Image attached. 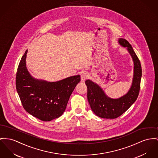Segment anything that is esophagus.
Here are the masks:
<instances>
[{"mask_svg": "<svg viewBox=\"0 0 158 158\" xmlns=\"http://www.w3.org/2000/svg\"><path fill=\"white\" fill-rule=\"evenodd\" d=\"M89 77V75L87 73H83V74L81 75V81H84L85 80H86Z\"/></svg>", "mask_w": 158, "mask_h": 158, "instance_id": "34e87169", "label": "esophagus"}]
</instances>
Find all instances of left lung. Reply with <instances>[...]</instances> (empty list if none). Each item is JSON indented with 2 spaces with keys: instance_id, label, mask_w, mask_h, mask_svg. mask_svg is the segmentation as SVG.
<instances>
[{
  "instance_id": "left-lung-1",
  "label": "left lung",
  "mask_w": 158,
  "mask_h": 158,
  "mask_svg": "<svg viewBox=\"0 0 158 158\" xmlns=\"http://www.w3.org/2000/svg\"><path fill=\"white\" fill-rule=\"evenodd\" d=\"M118 43L127 48L134 64L132 83L127 94L117 99L110 98L98 84L90 80L85 81L87 87V99L91 109L96 116L101 118H116L121 116L135 102L139 92L142 75L140 61L127 40L119 38Z\"/></svg>"
}]
</instances>
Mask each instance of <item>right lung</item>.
I'll use <instances>...</instances> for the list:
<instances>
[{
	"instance_id": "1",
	"label": "right lung",
	"mask_w": 158,
	"mask_h": 158,
	"mask_svg": "<svg viewBox=\"0 0 158 158\" xmlns=\"http://www.w3.org/2000/svg\"><path fill=\"white\" fill-rule=\"evenodd\" d=\"M27 50L21 57L16 75V89L24 110L40 120L48 122L62 116L80 75L56 82L35 79L27 71Z\"/></svg>"
}]
</instances>
